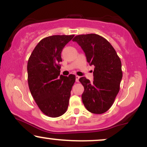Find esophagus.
Listing matches in <instances>:
<instances>
[{
    "label": "esophagus",
    "mask_w": 147,
    "mask_h": 147,
    "mask_svg": "<svg viewBox=\"0 0 147 147\" xmlns=\"http://www.w3.org/2000/svg\"><path fill=\"white\" fill-rule=\"evenodd\" d=\"M75 77H76V82H79V78H80V77H79V76L76 75Z\"/></svg>",
    "instance_id": "obj_1"
}]
</instances>
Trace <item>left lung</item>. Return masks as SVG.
I'll return each instance as SVG.
<instances>
[{
  "label": "left lung",
  "instance_id": "left-lung-1",
  "mask_svg": "<svg viewBox=\"0 0 147 147\" xmlns=\"http://www.w3.org/2000/svg\"><path fill=\"white\" fill-rule=\"evenodd\" d=\"M72 41L80 45L87 61L95 66L93 82L84 77L79 79L84 87V105L92 113H104L112 106L119 92L122 78L120 59L111 43L96 34L77 35Z\"/></svg>",
  "mask_w": 147,
  "mask_h": 147
}]
</instances>
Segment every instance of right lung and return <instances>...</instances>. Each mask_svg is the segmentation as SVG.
I'll return each mask as SVG.
<instances>
[{
  "instance_id": "right-lung-1",
  "label": "right lung",
  "mask_w": 147,
  "mask_h": 147,
  "mask_svg": "<svg viewBox=\"0 0 147 147\" xmlns=\"http://www.w3.org/2000/svg\"><path fill=\"white\" fill-rule=\"evenodd\" d=\"M74 35H53L39 41L28 62V82L35 102L45 115L66 112L75 75H60L62 50Z\"/></svg>"
}]
</instances>
